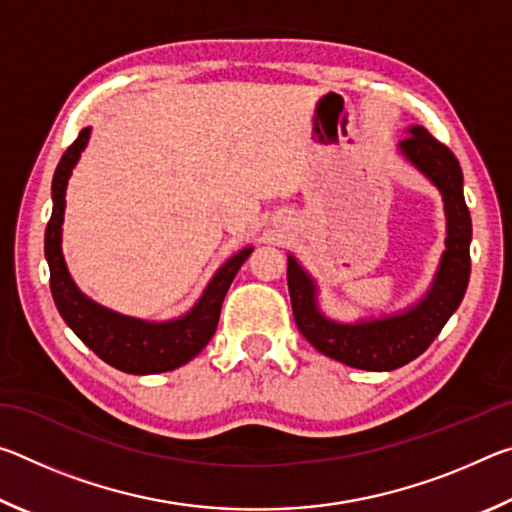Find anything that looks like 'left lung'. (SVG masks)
Returning a JSON list of instances; mask_svg holds the SVG:
<instances>
[{
    "mask_svg": "<svg viewBox=\"0 0 512 512\" xmlns=\"http://www.w3.org/2000/svg\"><path fill=\"white\" fill-rule=\"evenodd\" d=\"M400 149L445 198L447 250L436 282L418 307L402 316L361 325H339L318 314L316 289L289 257L287 282L293 318L300 334L325 357L361 370H395L429 348L465 296L470 282L472 219L463 196V171L456 155L427 128L413 126Z\"/></svg>",
    "mask_w": 512,
    "mask_h": 512,
    "instance_id": "obj_1",
    "label": "left lung"
}]
</instances>
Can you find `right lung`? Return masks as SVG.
I'll list each match as a JSON object with an SVG mask.
<instances>
[{
	"instance_id": "obj_1",
	"label": "right lung",
	"mask_w": 512,
	"mask_h": 512,
	"mask_svg": "<svg viewBox=\"0 0 512 512\" xmlns=\"http://www.w3.org/2000/svg\"><path fill=\"white\" fill-rule=\"evenodd\" d=\"M88 137L90 128H83L79 137L67 146L56 167L54 183H51L54 212H51L45 230L51 296H54L60 316L74 329V334L112 368L131 372V375H153V372L173 370L194 359L214 336L225 293H228L241 264L253 253V248H244L228 259L219 268V273L212 277L210 287L205 289L198 305L187 316L171 320V323H144V320L119 316L115 311L103 309L97 302L85 298L67 273L63 250H60V230H63L60 225H63L65 214L69 173H72L76 160L88 144Z\"/></svg>"
}]
</instances>
